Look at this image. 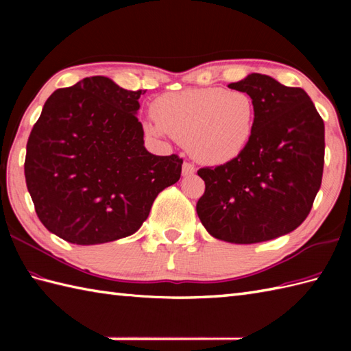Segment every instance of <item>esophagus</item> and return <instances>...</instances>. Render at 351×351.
<instances>
[{"instance_id":"34e87169","label":"esophagus","mask_w":351,"mask_h":351,"mask_svg":"<svg viewBox=\"0 0 351 351\" xmlns=\"http://www.w3.org/2000/svg\"><path fill=\"white\" fill-rule=\"evenodd\" d=\"M196 171V167H195V164H191V162H189V161H185L184 164H182V175L184 176H190V175H193Z\"/></svg>"}]
</instances>
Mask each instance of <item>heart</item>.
<instances>
[{"label": "heart", "instance_id": "b5f03b06", "mask_svg": "<svg viewBox=\"0 0 351 351\" xmlns=\"http://www.w3.org/2000/svg\"><path fill=\"white\" fill-rule=\"evenodd\" d=\"M255 102L243 90L221 87L189 88L166 93L152 104V136L169 134L200 162L225 164L235 160L253 136Z\"/></svg>", "mask_w": 351, "mask_h": 351}]
</instances>
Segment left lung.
Here are the masks:
<instances>
[{"instance_id": "obj_1", "label": "left lung", "mask_w": 351, "mask_h": 351, "mask_svg": "<svg viewBox=\"0 0 351 351\" xmlns=\"http://www.w3.org/2000/svg\"><path fill=\"white\" fill-rule=\"evenodd\" d=\"M230 88L255 102V128L235 160L202 167L196 211L214 238L268 241L299 228L314 204L324 166V122L300 87L250 73Z\"/></svg>"}]
</instances>
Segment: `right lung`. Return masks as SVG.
I'll return each instance as SVG.
<instances>
[{"instance_id": "1", "label": "right lung", "mask_w": 351, "mask_h": 351, "mask_svg": "<svg viewBox=\"0 0 351 351\" xmlns=\"http://www.w3.org/2000/svg\"><path fill=\"white\" fill-rule=\"evenodd\" d=\"M141 93L88 77L45 102L27 141L25 182L37 217L64 241L132 235L158 193L180 181L182 158L146 151Z\"/></svg>"}]
</instances>
